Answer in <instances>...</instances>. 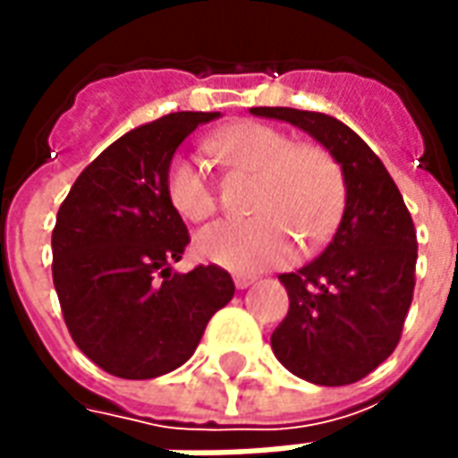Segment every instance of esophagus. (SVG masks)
I'll use <instances>...</instances> for the list:
<instances>
[{
  "instance_id": "34e87169",
  "label": "esophagus",
  "mask_w": 458,
  "mask_h": 458,
  "mask_svg": "<svg viewBox=\"0 0 458 458\" xmlns=\"http://www.w3.org/2000/svg\"><path fill=\"white\" fill-rule=\"evenodd\" d=\"M252 282H255V277H245V275H238V277H235V287L248 289Z\"/></svg>"
}]
</instances>
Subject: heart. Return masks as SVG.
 Wrapping results in <instances>:
<instances>
[{
  "label": "heart",
  "instance_id": "1",
  "mask_svg": "<svg viewBox=\"0 0 458 458\" xmlns=\"http://www.w3.org/2000/svg\"><path fill=\"white\" fill-rule=\"evenodd\" d=\"M220 159L258 171L252 210L258 216L220 220L200 230L196 255L235 272L282 265L294 240L317 250L331 238L345 206V174L336 154L318 141H292L287 131L265 122H238L208 140ZM169 206L189 223H203L218 210L208 174L189 154L171 157L164 171Z\"/></svg>",
  "mask_w": 458,
  "mask_h": 458
}]
</instances>
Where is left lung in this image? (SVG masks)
<instances>
[{"label":"left lung","mask_w":458,"mask_h":458,"mask_svg":"<svg viewBox=\"0 0 458 458\" xmlns=\"http://www.w3.org/2000/svg\"><path fill=\"white\" fill-rule=\"evenodd\" d=\"M284 120L336 154L345 210L328 248L297 272L279 275L289 311L272 334L287 370L314 385H351L373 373L403 336L414 294L417 233L383 161L336 117L294 107H252Z\"/></svg>","instance_id":"1"}]
</instances>
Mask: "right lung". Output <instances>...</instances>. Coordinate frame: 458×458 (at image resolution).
I'll return each mask as SVG.
<instances>
[{
  "label": "right lung",
  "mask_w": 458,
  "mask_h": 458,
  "mask_svg": "<svg viewBox=\"0 0 458 458\" xmlns=\"http://www.w3.org/2000/svg\"><path fill=\"white\" fill-rule=\"evenodd\" d=\"M220 113H171L90 161L55 216L54 287L75 345L105 373L147 380L189 360L235 284L218 265L171 272L191 242L164 193L179 144Z\"/></svg>",
  "instance_id": "obj_1"
}]
</instances>
